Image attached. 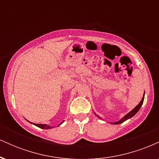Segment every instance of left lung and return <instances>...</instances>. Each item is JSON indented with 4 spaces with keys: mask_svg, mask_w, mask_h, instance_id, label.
Here are the masks:
<instances>
[{
    "mask_svg": "<svg viewBox=\"0 0 159 159\" xmlns=\"http://www.w3.org/2000/svg\"><path fill=\"white\" fill-rule=\"evenodd\" d=\"M143 100H144V94H143V98H142L141 101L140 102V103L138 104V105H137V106H136L135 107H134V108L133 109V110L131 111L129 113H128V114H127L126 115H125V116H124L122 118V119H120V120H119V121L114 122V123H111V124H114V125H117V124H120V123H123V122H125V120H127L130 119V118H132V116H134V115H135V114H137V113L138 112V111L140 110V107H141L142 105H143ZM94 114H96V113H94ZM96 116H98V118H100V119H101V117H100L99 116H98V115L96 114Z\"/></svg>",
    "mask_w": 159,
    "mask_h": 159,
    "instance_id": "left-lung-1",
    "label": "left lung"
}]
</instances>
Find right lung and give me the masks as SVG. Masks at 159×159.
Masks as SVG:
<instances>
[{"mask_svg": "<svg viewBox=\"0 0 159 159\" xmlns=\"http://www.w3.org/2000/svg\"><path fill=\"white\" fill-rule=\"evenodd\" d=\"M63 122H64V121H63V122H62V123H60L59 125H57V126L61 125V124L63 123ZM30 123L34 124V125H35L36 126L40 128V129H52V128H54V126H51V125H46V124H36V123Z\"/></svg>", "mask_w": 159, "mask_h": 159, "instance_id": "right-lung-1", "label": "right lung"}]
</instances>
